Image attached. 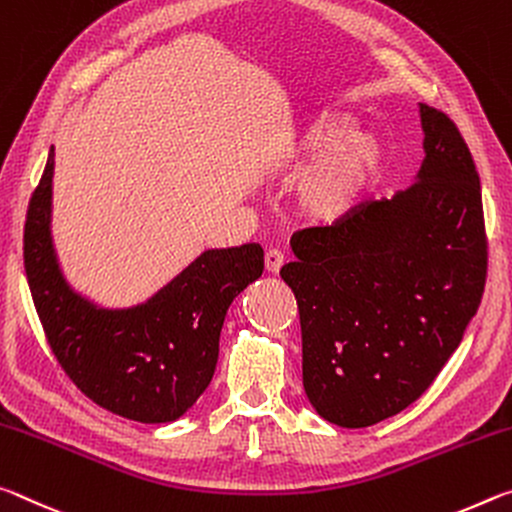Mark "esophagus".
<instances>
[{
    "label": "esophagus",
    "instance_id": "34e87169",
    "mask_svg": "<svg viewBox=\"0 0 512 512\" xmlns=\"http://www.w3.org/2000/svg\"><path fill=\"white\" fill-rule=\"evenodd\" d=\"M265 267L270 274H279L283 267V254L279 249H267L265 251Z\"/></svg>",
    "mask_w": 512,
    "mask_h": 512
}]
</instances>
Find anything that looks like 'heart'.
I'll return each mask as SVG.
<instances>
[{"instance_id": "obj_1", "label": "heart", "mask_w": 512, "mask_h": 512, "mask_svg": "<svg viewBox=\"0 0 512 512\" xmlns=\"http://www.w3.org/2000/svg\"><path fill=\"white\" fill-rule=\"evenodd\" d=\"M354 124L351 113L317 111L292 131L286 156L290 165H304L292 186V208L306 222H342L379 179L383 140Z\"/></svg>"}]
</instances>
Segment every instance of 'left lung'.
Listing matches in <instances>:
<instances>
[{
    "label": "left lung",
    "mask_w": 512,
    "mask_h": 512,
    "mask_svg": "<svg viewBox=\"0 0 512 512\" xmlns=\"http://www.w3.org/2000/svg\"><path fill=\"white\" fill-rule=\"evenodd\" d=\"M424 158L408 190L333 226L297 231L281 279L295 292L304 390L326 422L363 429L435 381L481 304V181L445 113L420 104Z\"/></svg>",
    "instance_id": "1"
}]
</instances>
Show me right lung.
Wrapping results in <instances>:
<instances>
[{
    "label": "right lung",
    "mask_w": 512,
    "mask_h": 512,
    "mask_svg": "<svg viewBox=\"0 0 512 512\" xmlns=\"http://www.w3.org/2000/svg\"><path fill=\"white\" fill-rule=\"evenodd\" d=\"M54 145L24 224V270L49 347L95 404L142 424L186 415L208 388L231 301L263 274V247L206 249L133 306H104L65 279L52 236Z\"/></svg>",
    "instance_id": "add662e5"
}]
</instances>
